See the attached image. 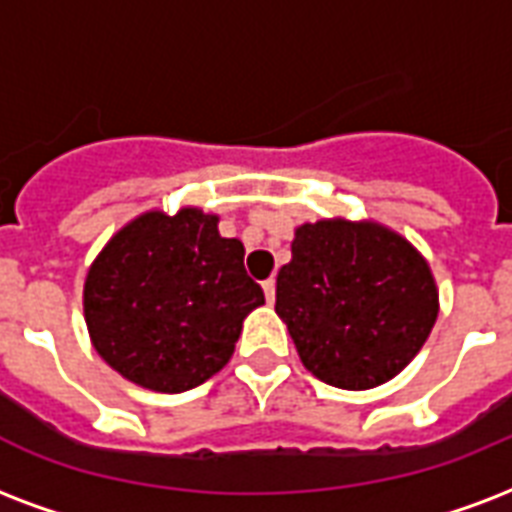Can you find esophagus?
<instances>
[{"label":"esophagus","mask_w":512,"mask_h":512,"mask_svg":"<svg viewBox=\"0 0 512 512\" xmlns=\"http://www.w3.org/2000/svg\"><path fill=\"white\" fill-rule=\"evenodd\" d=\"M263 292H265V300H268V303H273V300H276V282H273V279H265Z\"/></svg>","instance_id":"obj_1"}]
</instances>
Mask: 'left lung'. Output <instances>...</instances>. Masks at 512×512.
Segmentation results:
<instances>
[{
  "mask_svg": "<svg viewBox=\"0 0 512 512\" xmlns=\"http://www.w3.org/2000/svg\"><path fill=\"white\" fill-rule=\"evenodd\" d=\"M276 314L319 381L373 389L419 354L438 319V287L427 260L395 230L306 222L276 276Z\"/></svg>",
  "mask_w": 512,
  "mask_h": 512,
  "instance_id": "left-lung-1",
  "label": "left lung"
}]
</instances>
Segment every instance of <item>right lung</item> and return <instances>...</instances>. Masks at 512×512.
<instances>
[{
  "label": "right lung",
  "instance_id": "1",
  "mask_svg": "<svg viewBox=\"0 0 512 512\" xmlns=\"http://www.w3.org/2000/svg\"><path fill=\"white\" fill-rule=\"evenodd\" d=\"M217 214L147 212L117 230L83 290L93 349L134 384L177 395L220 373L241 325L263 306L244 244L222 239Z\"/></svg>",
  "mask_w": 512,
  "mask_h": 512
}]
</instances>
